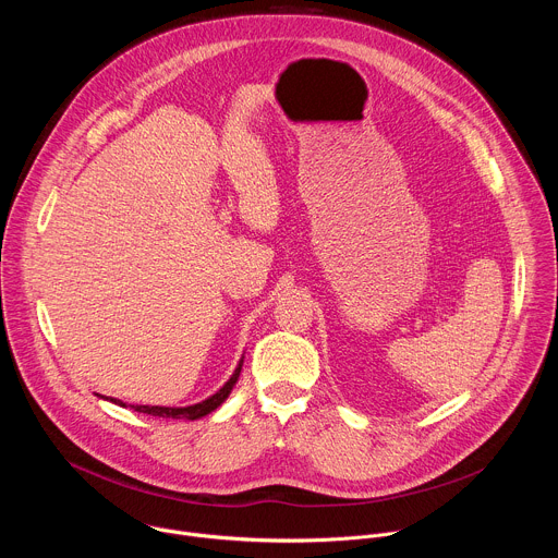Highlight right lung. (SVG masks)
<instances>
[{"instance_id": "1", "label": "right lung", "mask_w": 558, "mask_h": 558, "mask_svg": "<svg viewBox=\"0 0 558 558\" xmlns=\"http://www.w3.org/2000/svg\"><path fill=\"white\" fill-rule=\"evenodd\" d=\"M241 368H243V360H241V364H238V368L233 371V375L229 377V381L216 392V395H211L209 400H205V402H201V404H194V407H185V409H170V407H132L134 411H138V413H145V415H151V417H166V420H201V417H205V415H209L211 411H216L227 397H229V392H231V388H233V384L238 381V375H241ZM110 402H114V404H119V407H125L123 402H119V400H110Z\"/></svg>"}]
</instances>
